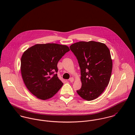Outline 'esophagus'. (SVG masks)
Returning a JSON list of instances; mask_svg holds the SVG:
<instances>
[{"instance_id":"1","label":"esophagus","mask_w":135,"mask_h":135,"mask_svg":"<svg viewBox=\"0 0 135 135\" xmlns=\"http://www.w3.org/2000/svg\"><path fill=\"white\" fill-rule=\"evenodd\" d=\"M74 78H73V77L70 78V79H69V81H70L71 83L73 82V81H74Z\"/></svg>"}]
</instances>
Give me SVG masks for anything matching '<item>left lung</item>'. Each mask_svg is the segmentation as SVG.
Wrapping results in <instances>:
<instances>
[{
  "label": "left lung",
  "instance_id": "obj_1",
  "mask_svg": "<svg viewBox=\"0 0 135 135\" xmlns=\"http://www.w3.org/2000/svg\"><path fill=\"white\" fill-rule=\"evenodd\" d=\"M80 69L81 87L77 93L83 99L97 98L108 86L112 70L110 51L103 43L79 41L70 47Z\"/></svg>",
  "mask_w": 135,
  "mask_h": 135
}]
</instances>
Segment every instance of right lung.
I'll use <instances>...</instances> for the list:
<instances>
[{
    "mask_svg": "<svg viewBox=\"0 0 135 135\" xmlns=\"http://www.w3.org/2000/svg\"><path fill=\"white\" fill-rule=\"evenodd\" d=\"M69 47L57 44H36L27 49L21 60V72L28 90L41 100L57 93L63 85L59 79L57 64Z\"/></svg>",
    "mask_w": 135,
    "mask_h": 135,
    "instance_id": "right-lung-1",
    "label": "right lung"
}]
</instances>
